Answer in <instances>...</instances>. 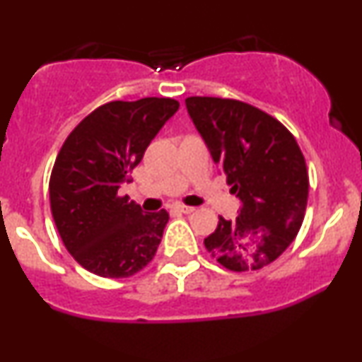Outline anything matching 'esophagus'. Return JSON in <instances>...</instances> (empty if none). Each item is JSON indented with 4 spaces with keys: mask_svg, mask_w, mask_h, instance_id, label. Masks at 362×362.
<instances>
[{
    "mask_svg": "<svg viewBox=\"0 0 362 362\" xmlns=\"http://www.w3.org/2000/svg\"><path fill=\"white\" fill-rule=\"evenodd\" d=\"M175 211H178V213H182V214H190V213H194L195 207H192V206H182V204H178V206H175Z\"/></svg>",
    "mask_w": 362,
    "mask_h": 362,
    "instance_id": "1",
    "label": "esophagus"
}]
</instances>
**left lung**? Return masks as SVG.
Listing matches in <instances>:
<instances>
[{
  "mask_svg": "<svg viewBox=\"0 0 362 362\" xmlns=\"http://www.w3.org/2000/svg\"><path fill=\"white\" fill-rule=\"evenodd\" d=\"M185 107L231 194L236 219L219 216L204 238L211 257L233 272L259 271L296 238L308 202V172L296 139L277 119L240 100L189 97Z\"/></svg>",
  "mask_w": 362,
  "mask_h": 362,
  "instance_id": "8db88e82",
  "label": "left lung"
}]
</instances>
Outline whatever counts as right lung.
Here are the masks:
<instances>
[{"instance_id": "1", "label": "right lung", "mask_w": 362, "mask_h": 362, "mask_svg": "<svg viewBox=\"0 0 362 362\" xmlns=\"http://www.w3.org/2000/svg\"><path fill=\"white\" fill-rule=\"evenodd\" d=\"M178 107L156 97L109 102L66 138L49 180L51 211L62 243L86 271L120 279L155 257L168 213H144L119 189Z\"/></svg>"}]
</instances>
